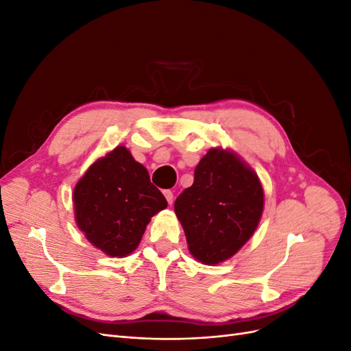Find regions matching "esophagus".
<instances>
[{"label":"esophagus","instance_id":"esophagus-1","mask_svg":"<svg viewBox=\"0 0 351 351\" xmlns=\"http://www.w3.org/2000/svg\"><path fill=\"white\" fill-rule=\"evenodd\" d=\"M164 196H165V199H167L168 204L171 205V204H173V200H174V195H173L171 190H164Z\"/></svg>","mask_w":351,"mask_h":351}]
</instances>
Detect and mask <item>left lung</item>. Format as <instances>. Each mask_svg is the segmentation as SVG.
<instances>
[{
  "label": "left lung",
  "mask_w": 351,
  "mask_h": 351,
  "mask_svg": "<svg viewBox=\"0 0 351 351\" xmlns=\"http://www.w3.org/2000/svg\"><path fill=\"white\" fill-rule=\"evenodd\" d=\"M265 205L263 187L253 168L231 149L212 147L195 168L174 210L192 256L215 267L228 261L256 231Z\"/></svg>",
  "instance_id": "1"
}]
</instances>
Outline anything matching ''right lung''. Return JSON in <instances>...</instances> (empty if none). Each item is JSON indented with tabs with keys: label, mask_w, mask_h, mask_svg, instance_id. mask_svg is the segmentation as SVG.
Returning a JSON list of instances; mask_svg holds the SVG:
<instances>
[{
	"label": "right lung",
	"mask_w": 351,
	"mask_h": 351,
	"mask_svg": "<svg viewBox=\"0 0 351 351\" xmlns=\"http://www.w3.org/2000/svg\"><path fill=\"white\" fill-rule=\"evenodd\" d=\"M147 169L125 146L98 158L73 190L74 219L84 237L111 258H125L142 240L146 226L167 208Z\"/></svg>",
	"instance_id": "right-lung-1"
}]
</instances>
